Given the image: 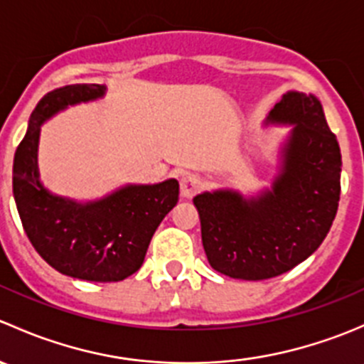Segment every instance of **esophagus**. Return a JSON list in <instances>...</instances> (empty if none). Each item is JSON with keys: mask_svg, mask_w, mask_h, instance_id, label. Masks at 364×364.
I'll return each mask as SVG.
<instances>
[{"mask_svg": "<svg viewBox=\"0 0 364 364\" xmlns=\"http://www.w3.org/2000/svg\"><path fill=\"white\" fill-rule=\"evenodd\" d=\"M179 188H181V197L190 199V197H193L200 188H203V181H200L199 176L188 174L185 176V178H181V181H179Z\"/></svg>", "mask_w": 364, "mask_h": 364, "instance_id": "esophagus-1", "label": "esophagus"}]
</instances>
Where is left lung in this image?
<instances>
[{"label": "left lung", "instance_id": "left-lung-1", "mask_svg": "<svg viewBox=\"0 0 364 364\" xmlns=\"http://www.w3.org/2000/svg\"><path fill=\"white\" fill-rule=\"evenodd\" d=\"M266 123L294 124L271 190L250 199L234 190L193 197L209 264L240 280H267L308 259L338 209L341 153L321 102L289 91Z\"/></svg>", "mask_w": 364, "mask_h": 364}]
</instances>
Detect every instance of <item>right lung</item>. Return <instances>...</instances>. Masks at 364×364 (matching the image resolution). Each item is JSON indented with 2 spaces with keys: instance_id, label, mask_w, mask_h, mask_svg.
Listing matches in <instances>:
<instances>
[{
  "instance_id": "obj_1",
  "label": "right lung",
  "mask_w": 364,
  "mask_h": 364,
  "mask_svg": "<svg viewBox=\"0 0 364 364\" xmlns=\"http://www.w3.org/2000/svg\"><path fill=\"white\" fill-rule=\"evenodd\" d=\"M100 84H72L47 93L29 117L14 156V199L33 248L54 269L86 282H119L144 262L156 227L179 197L176 179L128 185L80 204L43 188L36 167L40 124L68 105L104 97Z\"/></svg>"
}]
</instances>
